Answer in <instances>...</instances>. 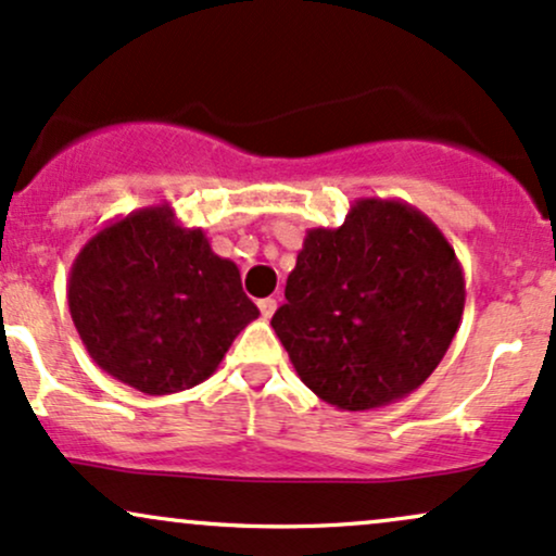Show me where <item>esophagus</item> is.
<instances>
[{
    "label": "esophagus",
    "instance_id": "34e87169",
    "mask_svg": "<svg viewBox=\"0 0 556 556\" xmlns=\"http://www.w3.org/2000/svg\"><path fill=\"white\" fill-rule=\"evenodd\" d=\"M260 312H262V317H265V320H270L273 315H276V309H278V302L273 296H267V299H260Z\"/></svg>",
    "mask_w": 556,
    "mask_h": 556
}]
</instances>
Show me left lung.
Returning a JSON list of instances; mask_svg holds the SVG:
<instances>
[{
    "instance_id": "obj_1",
    "label": "left lung",
    "mask_w": 556,
    "mask_h": 556,
    "mask_svg": "<svg viewBox=\"0 0 556 556\" xmlns=\"http://www.w3.org/2000/svg\"><path fill=\"white\" fill-rule=\"evenodd\" d=\"M463 309V265L439 226L402 199L365 197L344 226L307 230L270 326L309 391L365 413L426 383Z\"/></svg>"
}]
</instances>
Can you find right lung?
Here are the masks:
<instances>
[{"mask_svg":"<svg viewBox=\"0 0 556 556\" xmlns=\"http://www.w3.org/2000/svg\"><path fill=\"white\" fill-rule=\"evenodd\" d=\"M67 307L91 359L149 396L207 380L260 309L236 262L184 228L170 204L110 223L86 241L67 278Z\"/></svg>","mask_w":556,"mask_h":556,"instance_id":"add662e5","label":"right lung"}]
</instances>
